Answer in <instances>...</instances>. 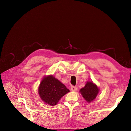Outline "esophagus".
<instances>
[{
    "mask_svg": "<svg viewBox=\"0 0 131 131\" xmlns=\"http://www.w3.org/2000/svg\"><path fill=\"white\" fill-rule=\"evenodd\" d=\"M71 90L73 91H75L77 90V88L76 86H72L71 87Z\"/></svg>",
    "mask_w": 131,
    "mask_h": 131,
    "instance_id": "1",
    "label": "esophagus"
}]
</instances>
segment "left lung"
I'll use <instances>...</instances> for the list:
<instances>
[{
    "label": "left lung",
    "instance_id": "obj_1",
    "mask_svg": "<svg viewBox=\"0 0 131 131\" xmlns=\"http://www.w3.org/2000/svg\"><path fill=\"white\" fill-rule=\"evenodd\" d=\"M80 92L86 101L91 102L97 97L99 89L92 82H88L85 86L81 89Z\"/></svg>",
    "mask_w": 131,
    "mask_h": 131
}]
</instances>
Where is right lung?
<instances>
[{"label":"right lung","instance_id":"1","mask_svg":"<svg viewBox=\"0 0 131 131\" xmlns=\"http://www.w3.org/2000/svg\"><path fill=\"white\" fill-rule=\"evenodd\" d=\"M39 94L44 102L49 105H56L60 98L70 90L52 76L45 77L39 87Z\"/></svg>","mask_w":131,"mask_h":131}]
</instances>
